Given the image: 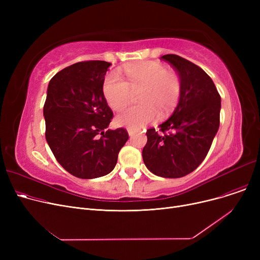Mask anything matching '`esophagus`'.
<instances>
[{
	"label": "esophagus",
	"mask_w": 260,
	"mask_h": 260,
	"mask_svg": "<svg viewBox=\"0 0 260 260\" xmlns=\"http://www.w3.org/2000/svg\"><path fill=\"white\" fill-rule=\"evenodd\" d=\"M127 133H128V135L131 136V137H132V136H134V135L136 134V131L133 129V128H128V129H127Z\"/></svg>",
	"instance_id": "esophagus-1"
}]
</instances>
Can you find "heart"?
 Here are the masks:
<instances>
[{
  "label": "heart",
  "mask_w": 260,
  "mask_h": 260,
  "mask_svg": "<svg viewBox=\"0 0 260 260\" xmlns=\"http://www.w3.org/2000/svg\"><path fill=\"white\" fill-rule=\"evenodd\" d=\"M127 82L117 73L108 74L103 82V93L115 111L124 108L132 97V91H138L139 105L122 112L116 119L119 125L140 128L153 121L170 116L179 102L181 80L174 71L156 61H142L124 67Z\"/></svg>",
  "instance_id": "b5f03b06"
}]
</instances>
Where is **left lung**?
<instances>
[{
  "label": "left lung",
  "mask_w": 260,
  "mask_h": 260,
  "mask_svg": "<svg viewBox=\"0 0 260 260\" xmlns=\"http://www.w3.org/2000/svg\"><path fill=\"white\" fill-rule=\"evenodd\" d=\"M181 80V94L172 116L146 132L142 158L146 168L163 178H180L207 157L219 128L221 98L202 68L177 54H165Z\"/></svg>",
  "instance_id": "left-lung-1"
}]
</instances>
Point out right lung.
Masks as SVG:
<instances>
[{
    "label": "right lung",
    "instance_id": "right-lung-1",
    "mask_svg": "<svg viewBox=\"0 0 260 260\" xmlns=\"http://www.w3.org/2000/svg\"><path fill=\"white\" fill-rule=\"evenodd\" d=\"M109 66L105 61L78 62L54 75L48 84L45 138L62 168L78 178L111 173L128 139L123 127L105 131L114 116L103 93Z\"/></svg>",
    "mask_w": 260,
    "mask_h": 260
}]
</instances>
